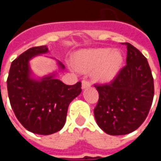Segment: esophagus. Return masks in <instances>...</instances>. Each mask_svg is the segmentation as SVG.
Returning <instances> with one entry per match:
<instances>
[{
	"label": "esophagus",
	"instance_id": "1",
	"mask_svg": "<svg viewBox=\"0 0 161 161\" xmlns=\"http://www.w3.org/2000/svg\"><path fill=\"white\" fill-rule=\"evenodd\" d=\"M91 86V83L87 80H83L82 81V89H86Z\"/></svg>",
	"mask_w": 161,
	"mask_h": 161
}]
</instances>
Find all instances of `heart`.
Returning a JSON list of instances; mask_svg holds the SVG:
<instances>
[{
    "label": "heart",
    "instance_id": "1",
    "mask_svg": "<svg viewBox=\"0 0 161 161\" xmlns=\"http://www.w3.org/2000/svg\"><path fill=\"white\" fill-rule=\"evenodd\" d=\"M123 63L121 52L110 48L81 50L73 57V64L80 71L93 70V76L103 83L113 80Z\"/></svg>",
    "mask_w": 161,
    "mask_h": 161
}]
</instances>
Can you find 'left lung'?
I'll use <instances>...</instances> for the list:
<instances>
[{"instance_id":"obj_1","label":"left lung","mask_w":161,"mask_h":161,"mask_svg":"<svg viewBox=\"0 0 161 161\" xmlns=\"http://www.w3.org/2000/svg\"><path fill=\"white\" fill-rule=\"evenodd\" d=\"M125 65L110 84L96 85L99 100L94 109L97 123L110 135L135 131L148 115L154 93L148 62L129 43Z\"/></svg>"}]
</instances>
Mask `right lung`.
I'll return each instance as SVG.
<instances>
[{
	"instance_id": "1",
	"label": "right lung",
	"mask_w": 161,
	"mask_h": 161,
	"mask_svg": "<svg viewBox=\"0 0 161 161\" xmlns=\"http://www.w3.org/2000/svg\"><path fill=\"white\" fill-rule=\"evenodd\" d=\"M48 53L46 46L26 50L11 64L7 80L10 104L14 115L28 131L48 135L59 131L66 120L70 102L80 94L81 83L66 85L57 79V72L33 77L29 61ZM60 70L63 64L57 61Z\"/></svg>"
}]
</instances>
